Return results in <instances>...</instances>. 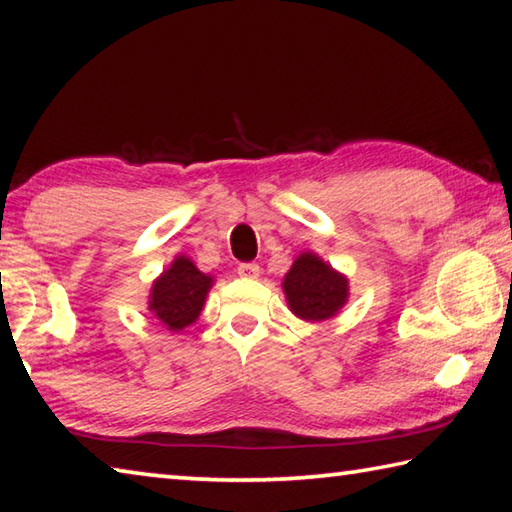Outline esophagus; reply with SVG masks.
Wrapping results in <instances>:
<instances>
[{
  "label": "esophagus",
  "mask_w": 512,
  "mask_h": 512,
  "mask_svg": "<svg viewBox=\"0 0 512 512\" xmlns=\"http://www.w3.org/2000/svg\"><path fill=\"white\" fill-rule=\"evenodd\" d=\"M238 276L243 278H258L260 276V267L256 263H243L238 265Z\"/></svg>",
  "instance_id": "esophagus-1"
}]
</instances>
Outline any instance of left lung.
Wrapping results in <instances>:
<instances>
[{"label":"left lung","mask_w":512,"mask_h":512,"mask_svg":"<svg viewBox=\"0 0 512 512\" xmlns=\"http://www.w3.org/2000/svg\"><path fill=\"white\" fill-rule=\"evenodd\" d=\"M283 294L296 318L321 323L343 310L350 298V281L318 254L301 252L283 278Z\"/></svg>","instance_id":"8db88e82"}]
</instances>
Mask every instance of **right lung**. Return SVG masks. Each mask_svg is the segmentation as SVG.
<instances>
[{
    "label": "right lung",
    "instance_id": "add662e5",
    "mask_svg": "<svg viewBox=\"0 0 512 512\" xmlns=\"http://www.w3.org/2000/svg\"><path fill=\"white\" fill-rule=\"evenodd\" d=\"M214 276L200 272L194 260L178 254L149 289V312L169 332H180L198 321L205 310Z\"/></svg>",
    "mask_w": 512,
    "mask_h": 512
}]
</instances>
